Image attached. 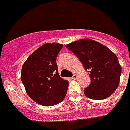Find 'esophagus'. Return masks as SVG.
<instances>
[{
    "label": "esophagus",
    "instance_id": "esophagus-1",
    "mask_svg": "<svg viewBox=\"0 0 130 130\" xmlns=\"http://www.w3.org/2000/svg\"><path fill=\"white\" fill-rule=\"evenodd\" d=\"M77 75L76 74L73 75V76L72 77V79H77Z\"/></svg>",
    "mask_w": 130,
    "mask_h": 130
}]
</instances>
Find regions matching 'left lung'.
Masks as SVG:
<instances>
[{
	"mask_svg": "<svg viewBox=\"0 0 130 130\" xmlns=\"http://www.w3.org/2000/svg\"><path fill=\"white\" fill-rule=\"evenodd\" d=\"M65 47L74 53L89 73L91 84L84 90L86 97L91 100H103L116 90L122 67L114 53L90 39H82Z\"/></svg>",
	"mask_w": 130,
	"mask_h": 130,
	"instance_id": "obj_1",
	"label": "left lung"
}]
</instances>
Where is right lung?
Masks as SVG:
<instances>
[{
	"instance_id": "obj_1",
	"label": "right lung",
	"mask_w": 130,
	"mask_h": 130,
	"mask_svg": "<svg viewBox=\"0 0 130 130\" xmlns=\"http://www.w3.org/2000/svg\"><path fill=\"white\" fill-rule=\"evenodd\" d=\"M63 45L45 43L23 63L21 81L27 95L36 103L52 106L61 102L67 94L69 82L60 77L56 58Z\"/></svg>"
}]
</instances>
